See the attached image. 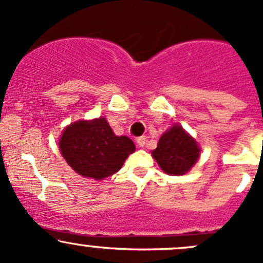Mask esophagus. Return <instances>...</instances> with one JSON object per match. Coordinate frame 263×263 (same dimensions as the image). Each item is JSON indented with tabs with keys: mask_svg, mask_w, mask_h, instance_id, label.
I'll list each match as a JSON object with an SVG mask.
<instances>
[{
	"mask_svg": "<svg viewBox=\"0 0 263 263\" xmlns=\"http://www.w3.org/2000/svg\"><path fill=\"white\" fill-rule=\"evenodd\" d=\"M136 142H137V146H139V147H144L145 144H146V139H145V136L137 137Z\"/></svg>",
	"mask_w": 263,
	"mask_h": 263,
	"instance_id": "obj_1",
	"label": "esophagus"
}]
</instances>
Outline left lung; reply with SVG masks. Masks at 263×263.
Segmentation results:
<instances>
[{
    "label": "left lung",
    "mask_w": 263,
    "mask_h": 263,
    "mask_svg": "<svg viewBox=\"0 0 263 263\" xmlns=\"http://www.w3.org/2000/svg\"><path fill=\"white\" fill-rule=\"evenodd\" d=\"M151 154L165 173L182 176L195 165L200 147L181 126H173L160 137L158 147Z\"/></svg>",
    "instance_id": "8db88e82"
}]
</instances>
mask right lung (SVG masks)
I'll return each instance as SVG.
<instances>
[{
    "mask_svg": "<svg viewBox=\"0 0 263 263\" xmlns=\"http://www.w3.org/2000/svg\"><path fill=\"white\" fill-rule=\"evenodd\" d=\"M60 150L76 173L103 179L122 168L127 156L135 151V144L127 136H116L105 118H98L66 127Z\"/></svg>",
    "mask_w": 263,
    "mask_h": 263,
    "instance_id": "1",
    "label": "right lung"
}]
</instances>
